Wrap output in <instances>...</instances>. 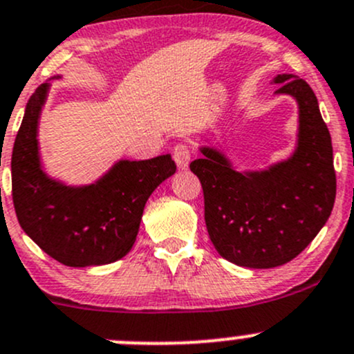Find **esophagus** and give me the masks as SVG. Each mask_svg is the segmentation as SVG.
<instances>
[{"instance_id": "obj_1", "label": "esophagus", "mask_w": 354, "mask_h": 354, "mask_svg": "<svg viewBox=\"0 0 354 354\" xmlns=\"http://www.w3.org/2000/svg\"><path fill=\"white\" fill-rule=\"evenodd\" d=\"M190 147L187 144H178L176 147L173 149V159L176 162L178 169H187L188 164H190Z\"/></svg>"}]
</instances>
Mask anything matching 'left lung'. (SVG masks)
<instances>
[{
	"label": "left lung",
	"mask_w": 354,
	"mask_h": 354,
	"mask_svg": "<svg viewBox=\"0 0 354 354\" xmlns=\"http://www.w3.org/2000/svg\"><path fill=\"white\" fill-rule=\"evenodd\" d=\"M277 94L299 106L298 147L288 160L240 173L219 151L202 147L190 164L203 190L205 224L219 255L250 269L288 263L312 243L335 200L332 142L315 94L303 78H274Z\"/></svg>",
	"instance_id": "obj_1"
}]
</instances>
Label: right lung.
<instances>
[{
  "mask_svg": "<svg viewBox=\"0 0 354 354\" xmlns=\"http://www.w3.org/2000/svg\"><path fill=\"white\" fill-rule=\"evenodd\" d=\"M49 84L27 102L12 154V197L22 230L68 267L104 266L127 255L137 240L145 202L176 164L169 154L120 160L88 187H66L42 171L37 121Z\"/></svg>",
  "mask_w": 354,
  "mask_h": 354,
  "instance_id": "right-lung-1",
  "label": "right lung"
}]
</instances>
